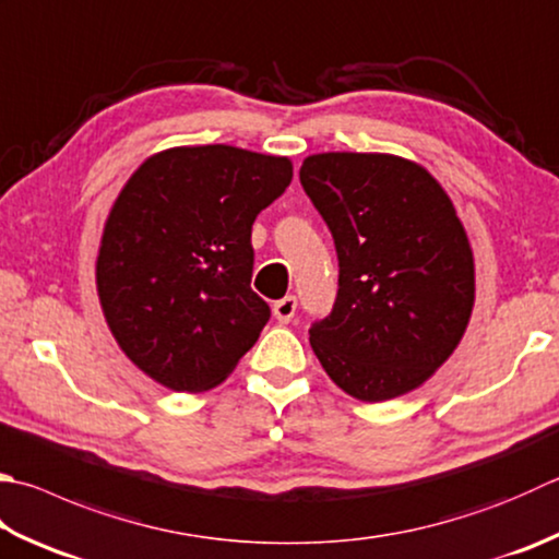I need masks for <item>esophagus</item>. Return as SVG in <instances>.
Instances as JSON below:
<instances>
[{
  "mask_svg": "<svg viewBox=\"0 0 559 559\" xmlns=\"http://www.w3.org/2000/svg\"><path fill=\"white\" fill-rule=\"evenodd\" d=\"M272 313H275V319L280 323H289L294 319V313H297V297H284V299L275 301Z\"/></svg>",
  "mask_w": 559,
  "mask_h": 559,
  "instance_id": "obj_1",
  "label": "esophagus"
}]
</instances>
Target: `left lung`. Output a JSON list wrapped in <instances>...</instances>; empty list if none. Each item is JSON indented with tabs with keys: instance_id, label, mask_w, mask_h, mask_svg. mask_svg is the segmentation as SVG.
I'll return each mask as SVG.
<instances>
[{
	"instance_id": "1",
	"label": "left lung",
	"mask_w": 559,
	"mask_h": 559,
	"mask_svg": "<svg viewBox=\"0 0 559 559\" xmlns=\"http://www.w3.org/2000/svg\"><path fill=\"white\" fill-rule=\"evenodd\" d=\"M299 180L331 228L338 297L316 321V357L345 394L414 392L455 353L475 307V258L445 189L406 157L319 153Z\"/></svg>"
}]
</instances>
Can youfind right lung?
<instances>
[{"label":"right lung","instance_id":"1","mask_svg":"<svg viewBox=\"0 0 559 559\" xmlns=\"http://www.w3.org/2000/svg\"><path fill=\"white\" fill-rule=\"evenodd\" d=\"M289 182V157L180 145L123 185L104 224L97 294L116 343L157 384L206 392L255 345L270 307L250 289L252 221Z\"/></svg>","mask_w":559,"mask_h":559}]
</instances>
